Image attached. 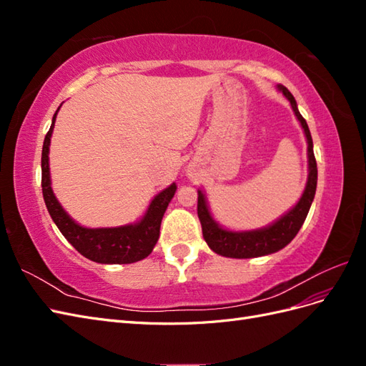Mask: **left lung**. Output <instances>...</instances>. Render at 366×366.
Listing matches in <instances>:
<instances>
[{
    "label": "left lung",
    "mask_w": 366,
    "mask_h": 366,
    "mask_svg": "<svg viewBox=\"0 0 366 366\" xmlns=\"http://www.w3.org/2000/svg\"><path fill=\"white\" fill-rule=\"evenodd\" d=\"M276 90L282 93L287 101L290 102L293 113L299 120V124H301L307 139L308 179L305 189L302 192V197L299 198V202L289 212H285L281 218L273 221L272 224L254 230H229L219 226V223H217L212 214H210L204 192L198 189L197 212L202 223L203 238L207 242V246L215 253L221 254V257L246 259L264 257V254H270L284 249L296 237L299 229L302 227L310 206L313 203L317 184V166L313 152L312 134H310L305 119L299 113L293 94L284 85H276Z\"/></svg>",
    "instance_id": "1"
}]
</instances>
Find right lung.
Wrapping results in <instances>:
<instances>
[{
	"mask_svg": "<svg viewBox=\"0 0 366 366\" xmlns=\"http://www.w3.org/2000/svg\"><path fill=\"white\" fill-rule=\"evenodd\" d=\"M62 105V104H61ZM59 105V108H61ZM59 108L51 119V127L44 139L41 169H42V195L47 210L58 226L61 234L70 244L84 254L85 258L99 264H131L147 258L157 244L160 235L162 218L177 191V184L172 183L152 198L145 215L136 223L119 227H84L65 212L58 198L51 189L49 152L50 139L53 134L54 122Z\"/></svg>",
	"mask_w": 366,
	"mask_h": 366,
	"instance_id": "obj_1",
	"label": "right lung"
}]
</instances>
